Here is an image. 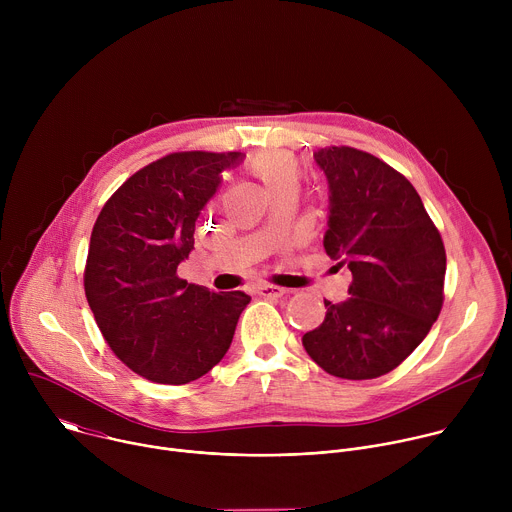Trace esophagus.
Wrapping results in <instances>:
<instances>
[{
    "label": "esophagus",
    "instance_id": "1",
    "mask_svg": "<svg viewBox=\"0 0 512 512\" xmlns=\"http://www.w3.org/2000/svg\"><path fill=\"white\" fill-rule=\"evenodd\" d=\"M287 294V289L277 287V285H261L259 287V296L263 298H283Z\"/></svg>",
    "mask_w": 512,
    "mask_h": 512
}]
</instances>
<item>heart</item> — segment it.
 I'll list each match as a JSON object with an SVG mask.
<instances>
[{
  "label": "heart",
  "instance_id": "b5f03b06",
  "mask_svg": "<svg viewBox=\"0 0 512 512\" xmlns=\"http://www.w3.org/2000/svg\"><path fill=\"white\" fill-rule=\"evenodd\" d=\"M251 172L265 184L267 190H273L283 184H298L300 172L296 158L281 150H263L249 160Z\"/></svg>",
  "mask_w": 512,
  "mask_h": 512
}]
</instances>
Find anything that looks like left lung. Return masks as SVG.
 Here are the masks:
<instances>
[{"label":"left lung","mask_w":512,"mask_h":512,"mask_svg":"<svg viewBox=\"0 0 512 512\" xmlns=\"http://www.w3.org/2000/svg\"><path fill=\"white\" fill-rule=\"evenodd\" d=\"M330 190L326 253L352 273L348 298L326 304L302 342L326 373L377 379L421 344L444 304L446 249L411 186L383 160L354 148L314 154Z\"/></svg>","instance_id":"1"}]
</instances>
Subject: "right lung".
Masks as SVG:
<instances>
[{
  "label": "right lung",
  "mask_w": 512,
  "mask_h": 512,
  "mask_svg": "<svg viewBox=\"0 0 512 512\" xmlns=\"http://www.w3.org/2000/svg\"><path fill=\"white\" fill-rule=\"evenodd\" d=\"M245 154L180 152L135 172L91 233L85 294L117 358L139 377L186 385L227 354L245 291L214 294L178 277L196 218Z\"/></svg>",
  "instance_id": "add662e5"
}]
</instances>
